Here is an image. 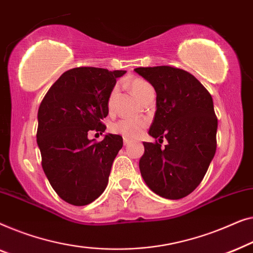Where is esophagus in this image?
<instances>
[{"label":"esophagus","mask_w":253,"mask_h":253,"mask_svg":"<svg viewBox=\"0 0 253 253\" xmlns=\"http://www.w3.org/2000/svg\"><path fill=\"white\" fill-rule=\"evenodd\" d=\"M129 143H130V141L128 140V138H124V144H125V145H128Z\"/></svg>","instance_id":"34e87169"}]
</instances>
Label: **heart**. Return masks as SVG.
I'll list each match as a JSON object with an SVG mask.
<instances>
[{"instance_id": "obj_1", "label": "heart", "mask_w": 253, "mask_h": 253, "mask_svg": "<svg viewBox=\"0 0 253 253\" xmlns=\"http://www.w3.org/2000/svg\"><path fill=\"white\" fill-rule=\"evenodd\" d=\"M129 88L138 101H140V99L143 97L149 90L152 89L150 84H149L147 81L142 79L131 80L129 84ZM113 97H115V92H112L109 97L108 105L110 109H111L112 106ZM145 125H147V122L143 119L126 118V119H120L118 122L113 123L111 125V130L115 134H119L126 138H136L137 136H140L142 131H143Z\"/></svg>"}]
</instances>
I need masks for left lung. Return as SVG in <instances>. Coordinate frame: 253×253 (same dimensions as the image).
<instances>
[{
  "mask_svg": "<svg viewBox=\"0 0 253 253\" xmlns=\"http://www.w3.org/2000/svg\"><path fill=\"white\" fill-rule=\"evenodd\" d=\"M156 90V113L149 134L163 142H143L140 170L158 196L180 199L202 182L216 149L213 99L193 74L172 66L134 70Z\"/></svg>",
  "mask_w": 253,
  "mask_h": 253,
  "instance_id": "8db88e82",
  "label": "left lung"
}]
</instances>
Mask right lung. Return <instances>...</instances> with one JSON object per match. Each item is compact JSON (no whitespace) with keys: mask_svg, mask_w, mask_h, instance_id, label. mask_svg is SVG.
Masks as SVG:
<instances>
[{"mask_svg":"<svg viewBox=\"0 0 253 253\" xmlns=\"http://www.w3.org/2000/svg\"><path fill=\"white\" fill-rule=\"evenodd\" d=\"M125 73L76 67L64 72L42 99L37 133L42 169L57 195L70 204H90L108 186L123 137L106 134L96 143L88 134L104 133L101 120L109 113L117 79Z\"/></svg>","mask_w":253,"mask_h":253,"instance_id":"add662e5","label":"right lung"}]
</instances>
